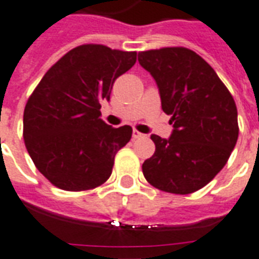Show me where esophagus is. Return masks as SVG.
Returning a JSON list of instances; mask_svg holds the SVG:
<instances>
[{
    "instance_id": "1",
    "label": "esophagus",
    "mask_w": 259,
    "mask_h": 259,
    "mask_svg": "<svg viewBox=\"0 0 259 259\" xmlns=\"http://www.w3.org/2000/svg\"><path fill=\"white\" fill-rule=\"evenodd\" d=\"M141 137H144L143 133H140L139 130H133V139H141Z\"/></svg>"
}]
</instances>
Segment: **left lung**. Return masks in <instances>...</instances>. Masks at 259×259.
I'll return each mask as SVG.
<instances>
[{"label":"left lung","instance_id":"left-lung-1","mask_svg":"<svg viewBox=\"0 0 259 259\" xmlns=\"http://www.w3.org/2000/svg\"><path fill=\"white\" fill-rule=\"evenodd\" d=\"M158 83L173 133L151 136L155 154L143 163L145 180L164 192L188 195L207 185L227 164L239 136L231 92L198 53L183 47L139 53Z\"/></svg>","mask_w":259,"mask_h":259}]
</instances>
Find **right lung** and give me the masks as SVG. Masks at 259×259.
<instances>
[{
	"label": "right lung",
	"mask_w": 259,
	"mask_h": 259,
	"mask_svg": "<svg viewBox=\"0 0 259 259\" xmlns=\"http://www.w3.org/2000/svg\"><path fill=\"white\" fill-rule=\"evenodd\" d=\"M137 52L85 44L67 52L47 71L23 114V139L35 167L57 188L88 191L104 184L115 155L132 139L124 124L100 119L116 78L129 71Z\"/></svg>",
	"instance_id": "right-lung-1"
}]
</instances>
